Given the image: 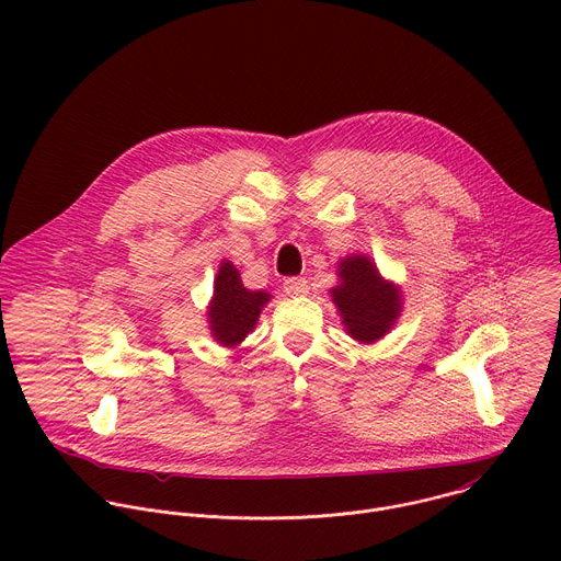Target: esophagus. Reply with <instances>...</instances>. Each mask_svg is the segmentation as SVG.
Wrapping results in <instances>:
<instances>
[{
    "label": "esophagus",
    "instance_id": "1",
    "mask_svg": "<svg viewBox=\"0 0 561 561\" xmlns=\"http://www.w3.org/2000/svg\"><path fill=\"white\" fill-rule=\"evenodd\" d=\"M284 290L286 295H306L308 293V282L306 277H286L284 279Z\"/></svg>",
    "mask_w": 561,
    "mask_h": 561
}]
</instances>
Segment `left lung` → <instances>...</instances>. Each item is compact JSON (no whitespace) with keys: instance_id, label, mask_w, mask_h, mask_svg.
<instances>
[{"instance_id":"obj_1","label":"left lung","mask_w":561,"mask_h":561,"mask_svg":"<svg viewBox=\"0 0 561 561\" xmlns=\"http://www.w3.org/2000/svg\"><path fill=\"white\" fill-rule=\"evenodd\" d=\"M342 284L331 290L342 310L344 327L359 342H375L388 333L402 310V299L392 284H386L375 264L364 255L346 257L340 264Z\"/></svg>"}]
</instances>
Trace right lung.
Here are the masks:
<instances>
[{
    "mask_svg": "<svg viewBox=\"0 0 561 561\" xmlns=\"http://www.w3.org/2000/svg\"><path fill=\"white\" fill-rule=\"evenodd\" d=\"M271 299L264 290H247L239 271L230 262H221L215 279V297L208 310L210 331L224 346L242 342L253 329L262 306Z\"/></svg>",
    "mask_w": 561,
    "mask_h": 561,
    "instance_id": "right-lung-1",
    "label": "right lung"
}]
</instances>
